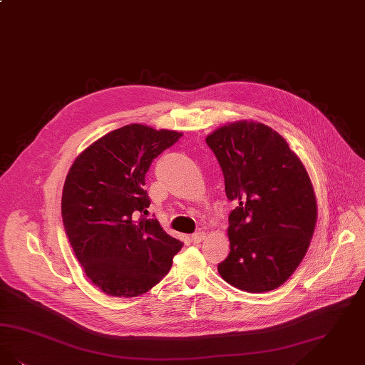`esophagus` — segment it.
Here are the masks:
<instances>
[{"label":"esophagus","mask_w":365,"mask_h":365,"mask_svg":"<svg viewBox=\"0 0 365 365\" xmlns=\"http://www.w3.org/2000/svg\"><path fill=\"white\" fill-rule=\"evenodd\" d=\"M204 239L205 232H202V231H198V232L191 235V240H192L194 243H201Z\"/></svg>","instance_id":"34e87169"}]
</instances>
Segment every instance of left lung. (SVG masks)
Segmentation results:
<instances>
[{
	"instance_id": "8db88e82",
	"label": "left lung",
	"mask_w": 365,
	"mask_h": 365,
	"mask_svg": "<svg viewBox=\"0 0 365 365\" xmlns=\"http://www.w3.org/2000/svg\"><path fill=\"white\" fill-rule=\"evenodd\" d=\"M206 144L236 205L220 276L242 291H273L303 261L315 230L317 201L306 168L277 131L252 120L220 128Z\"/></svg>"
}]
</instances>
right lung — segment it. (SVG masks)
<instances>
[{"instance_id":"1","label":"right lung","mask_w":365,"mask_h":365,"mask_svg":"<svg viewBox=\"0 0 365 365\" xmlns=\"http://www.w3.org/2000/svg\"><path fill=\"white\" fill-rule=\"evenodd\" d=\"M182 133L133 123L110 131L74 160L62 221L87 277L104 293L134 297L159 284L183 243L146 219L145 175Z\"/></svg>"}]
</instances>
